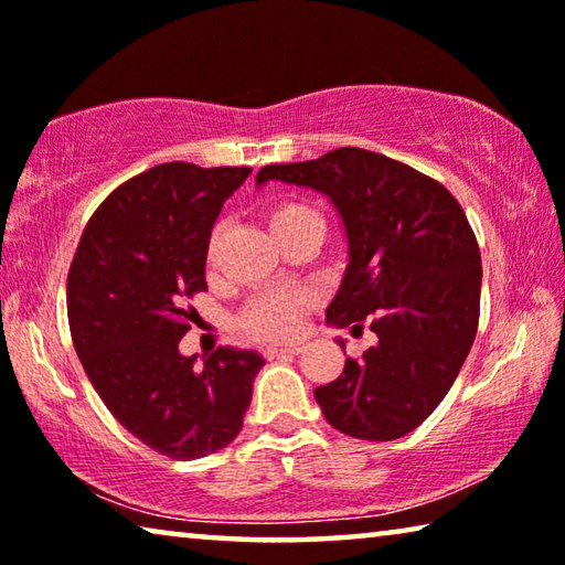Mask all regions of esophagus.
Listing matches in <instances>:
<instances>
[{
  "instance_id": "esophagus-1",
  "label": "esophagus",
  "mask_w": 565,
  "mask_h": 565,
  "mask_svg": "<svg viewBox=\"0 0 565 565\" xmlns=\"http://www.w3.org/2000/svg\"><path fill=\"white\" fill-rule=\"evenodd\" d=\"M299 351H301L299 343H294V347H266L264 356L266 359H286V356H296Z\"/></svg>"
}]
</instances>
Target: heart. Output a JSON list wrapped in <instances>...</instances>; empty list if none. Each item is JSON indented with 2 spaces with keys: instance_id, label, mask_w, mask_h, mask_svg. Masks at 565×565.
I'll list each match as a JSON object with an SVG mask.
<instances>
[{
  "instance_id": "1",
  "label": "heart",
  "mask_w": 565,
  "mask_h": 565,
  "mask_svg": "<svg viewBox=\"0 0 565 565\" xmlns=\"http://www.w3.org/2000/svg\"><path fill=\"white\" fill-rule=\"evenodd\" d=\"M266 224H269L276 242L286 244L289 238L311 232V228H321L323 232V218L317 209L299 202V199H281V202L271 204L266 209ZM218 244V232L212 234L206 246L209 262L214 259ZM311 294L303 289H281L264 296H256L254 301L246 303V309L238 313V329L246 337L256 341H291L299 337L303 317L311 309Z\"/></svg>"
}]
</instances>
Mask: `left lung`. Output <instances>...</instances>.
Listing matches in <instances>:
<instances>
[{
  "label": "left lung",
  "mask_w": 565,
  "mask_h": 565,
  "mask_svg": "<svg viewBox=\"0 0 565 565\" xmlns=\"http://www.w3.org/2000/svg\"><path fill=\"white\" fill-rule=\"evenodd\" d=\"M269 179L323 191L339 209L351 259L327 321H369L379 337L313 391L323 416L363 441L406 436L441 404L476 339L481 252L461 204L441 181L359 147L256 177Z\"/></svg>",
  "instance_id": "1"
}]
</instances>
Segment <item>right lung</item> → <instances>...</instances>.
<instances>
[{
    "label": "right lung",
    "mask_w": 565,
    "mask_h": 565,
    "mask_svg": "<svg viewBox=\"0 0 565 565\" xmlns=\"http://www.w3.org/2000/svg\"><path fill=\"white\" fill-rule=\"evenodd\" d=\"M248 167H151L104 199L66 279L72 341L104 406L151 451L191 461L234 441L264 359L218 347L196 366L179 341L206 291L224 199Z\"/></svg>",
    "instance_id": "1"
}]
</instances>
